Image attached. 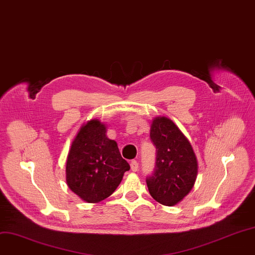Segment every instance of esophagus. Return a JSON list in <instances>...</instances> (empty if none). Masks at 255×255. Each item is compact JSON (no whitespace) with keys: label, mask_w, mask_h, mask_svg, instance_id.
I'll return each instance as SVG.
<instances>
[{"label":"esophagus","mask_w":255,"mask_h":255,"mask_svg":"<svg viewBox=\"0 0 255 255\" xmlns=\"http://www.w3.org/2000/svg\"><path fill=\"white\" fill-rule=\"evenodd\" d=\"M130 167H131V170L135 172L138 168V163L135 161V159H132V161L130 162Z\"/></svg>","instance_id":"1"}]
</instances>
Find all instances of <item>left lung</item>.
<instances>
[{
	"label": "left lung",
	"mask_w": 255,
	"mask_h": 255,
	"mask_svg": "<svg viewBox=\"0 0 255 255\" xmlns=\"http://www.w3.org/2000/svg\"><path fill=\"white\" fill-rule=\"evenodd\" d=\"M156 148L153 172L146 177L150 195L165 206H173L190 192L197 175L192 146L174 123L156 118L150 129Z\"/></svg>",
	"instance_id": "obj_1"
}]
</instances>
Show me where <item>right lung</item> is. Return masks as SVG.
Wrapping results in <instances>:
<instances>
[{
    "label": "right lung",
    "instance_id": "obj_1",
    "mask_svg": "<svg viewBox=\"0 0 255 255\" xmlns=\"http://www.w3.org/2000/svg\"><path fill=\"white\" fill-rule=\"evenodd\" d=\"M130 169L117 142L106 136L98 120L84 125L73 139L66 164V182L87 203H99L111 195Z\"/></svg>",
    "mask_w": 255,
    "mask_h": 255
}]
</instances>
